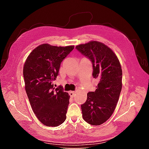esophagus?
<instances>
[{"mask_svg": "<svg viewBox=\"0 0 149 149\" xmlns=\"http://www.w3.org/2000/svg\"><path fill=\"white\" fill-rule=\"evenodd\" d=\"M69 94H70V96H71V97H73L75 96L76 92H75V91H70V92L69 93Z\"/></svg>", "mask_w": 149, "mask_h": 149, "instance_id": "34e87169", "label": "esophagus"}]
</instances>
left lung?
Instances as JSON below:
<instances>
[{
    "instance_id": "1",
    "label": "left lung",
    "mask_w": 149,
    "mask_h": 149,
    "mask_svg": "<svg viewBox=\"0 0 149 149\" xmlns=\"http://www.w3.org/2000/svg\"><path fill=\"white\" fill-rule=\"evenodd\" d=\"M91 61L93 76L99 83L94 92H89L81 104L83 119L100 125L109 119L116 107L122 89L121 66L112 49L101 42L93 41L76 47Z\"/></svg>"
}]
</instances>
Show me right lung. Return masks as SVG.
Instances as JSON below:
<instances>
[{"mask_svg":"<svg viewBox=\"0 0 149 149\" xmlns=\"http://www.w3.org/2000/svg\"><path fill=\"white\" fill-rule=\"evenodd\" d=\"M74 46L39 45L30 53L24 64L25 91L35 116L42 124L56 127L66 118L70 96L53 81L59 74L60 65Z\"/></svg>","mask_w":149,"mask_h":149,"instance_id":"obj_1","label":"right lung"}]
</instances>
